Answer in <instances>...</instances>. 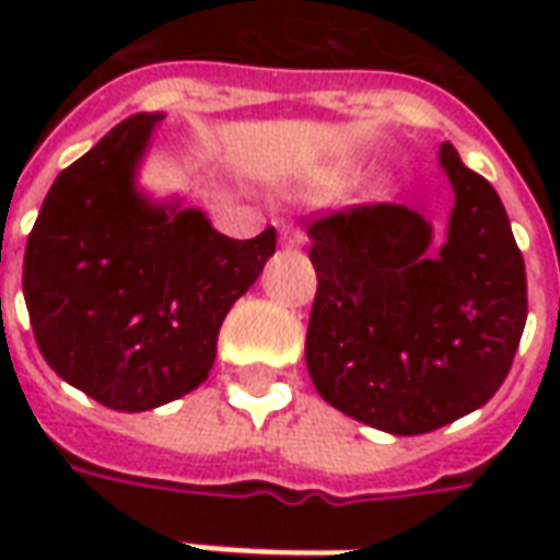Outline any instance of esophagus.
<instances>
[{
	"mask_svg": "<svg viewBox=\"0 0 560 560\" xmlns=\"http://www.w3.org/2000/svg\"><path fill=\"white\" fill-rule=\"evenodd\" d=\"M281 245L284 248H303L305 233L296 228V224H281Z\"/></svg>",
	"mask_w": 560,
	"mask_h": 560,
	"instance_id": "1",
	"label": "esophagus"
}]
</instances>
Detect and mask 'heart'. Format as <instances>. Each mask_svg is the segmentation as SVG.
Instances as JSON below:
<instances>
[{"instance_id":"1","label":"heart","mask_w":560,"mask_h":560,"mask_svg":"<svg viewBox=\"0 0 560 560\" xmlns=\"http://www.w3.org/2000/svg\"><path fill=\"white\" fill-rule=\"evenodd\" d=\"M365 161L363 159H339L327 164V167H320V171L312 176V191L320 197H332L341 195L345 188H351L360 176H363ZM393 191V185L389 179H375V183L365 185L363 197L365 200H384Z\"/></svg>"}]
</instances>
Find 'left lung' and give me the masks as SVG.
<instances>
[{"mask_svg":"<svg viewBox=\"0 0 560 560\" xmlns=\"http://www.w3.org/2000/svg\"><path fill=\"white\" fill-rule=\"evenodd\" d=\"M453 209L360 207L308 228L317 296L305 365L332 408L389 434H425L504 384L528 317L525 260L501 197L441 143Z\"/></svg>","mask_w":560,"mask_h":560,"instance_id":"obj_1","label":"left lung"}]
</instances>
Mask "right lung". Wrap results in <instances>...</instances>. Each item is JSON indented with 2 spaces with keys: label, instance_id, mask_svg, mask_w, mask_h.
<instances>
[{
  "label": "right lung",
  "instance_id": "obj_1",
  "mask_svg": "<svg viewBox=\"0 0 560 560\" xmlns=\"http://www.w3.org/2000/svg\"><path fill=\"white\" fill-rule=\"evenodd\" d=\"M161 119L131 116L59 173L23 257V296L47 365L126 413L207 381L221 320L276 255L272 228L231 240L203 209L140 185Z\"/></svg>",
  "mask_w": 560,
  "mask_h": 560
}]
</instances>
